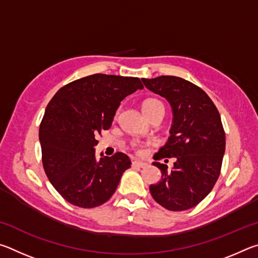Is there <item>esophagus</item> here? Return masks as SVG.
Masks as SVG:
<instances>
[{
  "label": "esophagus",
  "instance_id": "34e87169",
  "mask_svg": "<svg viewBox=\"0 0 258 258\" xmlns=\"http://www.w3.org/2000/svg\"><path fill=\"white\" fill-rule=\"evenodd\" d=\"M132 165H133V167H141V168L146 167V166H147L146 163H143V161H138V160H134Z\"/></svg>",
  "mask_w": 258,
  "mask_h": 258
}]
</instances>
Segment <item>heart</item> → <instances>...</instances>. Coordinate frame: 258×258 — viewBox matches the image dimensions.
Here are the masks:
<instances>
[{
    "label": "heart",
    "mask_w": 258,
    "mask_h": 258,
    "mask_svg": "<svg viewBox=\"0 0 258 258\" xmlns=\"http://www.w3.org/2000/svg\"><path fill=\"white\" fill-rule=\"evenodd\" d=\"M142 109H143V112L146 111H150V110H154V109H161V110H164L165 107H164V103L160 101L158 99H147L145 102L142 104Z\"/></svg>",
    "instance_id": "heart-1"
}]
</instances>
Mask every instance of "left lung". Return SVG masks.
I'll use <instances>...</instances> for the list:
<instances>
[{
	"label": "left lung",
	"mask_w": 258,
	"mask_h": 258,
	"mask_svg": "<svg viewBox=\"0 0 258 258\" xmlns=\"http://www.w3.org/2000/svg\"><path fill=\"white\" fill-rule=\"evenodd\" d=\"M142 82L168 100L174 115L171 137L154 158L174 157L175 163L168 172L167 165L155 161L161 181L150 185L151 196L168 211L190 209L207 197L221 174L225 132L220 112L204 90L181 77L159 76Z\"/></svg>",
	"instance_id": "obj_1"
}]
</instances>
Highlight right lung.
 Segmentation results:
<instances>
[{
  "label": "right lung",
  "instance_id": "obj_1",
  "mask_svg": "<svg viewBox=\"0 0 258 258\" xmlns=\"http://www.w3.org/2000/svg\"><path fill=\"white\" fill-rule=\"evenodd\" d=\"M143 85L138 77L94 74L64 85L46 106L40 125L42 163L61 197L82 208L110 199L131 167L123 152L95 158L101 131L109 130L120 101Z\"/></svg>",
  "mask_w": 258,
  "mask_h": 258
}]
</instances>
